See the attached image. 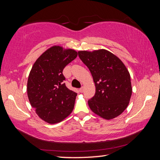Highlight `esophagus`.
<instances>
[{
    "label": "esophagus",
    "mask_w": 160,
    "mask_h": 160,
    "mask_svg": "<svg viewBox=\"0 0 160 160\" xmlns=\"http://www.w3.org/2000/svg\"><path fill=\"white\" fill-rule=\"evenodd\" d=\"M79 91L80 92H83V91H84V88H83V87H82V88L79 89Z\"/></svg>",
    "instance_id": "obj_1"
}]
</instances>
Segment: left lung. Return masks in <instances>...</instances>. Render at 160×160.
Wrapping results in <instances>:
<instances>
[{
	"mask_svg": "<svg viewBox=\"0 0 160 160\" xmlns=\"http://www.w3.org/2000/svg\"><path fill=\"white\" fill-rule=\"evenodd\" d=\"M81 61L92 75L96 92L88 100L90 109L107 120L123 112L132 94L131 76L123 63L105 49L78 51Z\"/></svg>",
	"mask_w": 160,
	"mask_h": 160,
	"instance_id": "obj_1",
	"label": "left lung"
}]
</instances>
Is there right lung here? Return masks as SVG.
I'll use <instances>...</instances> for the list:
<instances>
[{
    "instance_id": "1",
    "label": "right lung",
    "mask_w": 160,
    "mask_h": 160,
    "mask_svg": "<svg viewBox=\"0 0 160 160\" xmlns=\"http://www.w3.org/2000/svg\"><path fill=\"white\" fill-rule=\"evenodd\" d=\"M73 49L53 46L35 61L28 80V96L40 118L50 124L59 123L72 112L77 93L63 83V70L77 57Z\"/></svg>"
}]
</instances>
